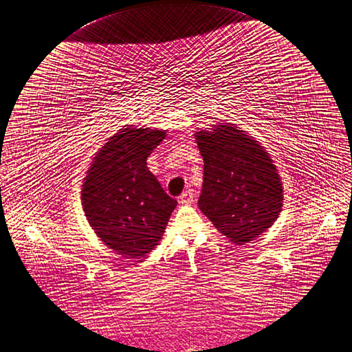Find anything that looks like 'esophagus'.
Segmentation results:
<instances>
[{
    "label": "esophagus",
    "mask_w": 352,
    "mask_h": 352,
    "mask_svg": "<svg viewBox=\"0 0 352 352\" xmlns=\"http://www.w3.org/2000/svg\"><path fill=\"white\" fill-rule=\"evenodd\" d=\"M178 200H179V203H183V205H190V203L195 201V192H192L191 190H187L179 196Z\"/></svg>",
    "instance_id": "34e87169"
}]
</instances>
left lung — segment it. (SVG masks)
<instances>
[{
	"label": "left lung",
	"instance_id": "1",
	"mask_svg": "<svg viewBox=\"0 0 352 352\" xmlns=\"http://www.w3.org/2000/svg\"><path fill=\"white\" fill-rule=\"evenodd\" d=\"M196 142L205 162L200 210L234 244L267 231L283 205L280 177L267 151L231 122L197 131Z\"/></svg>",
	"mask_w": 352,
	"mask_h": 352
}]
</instances>
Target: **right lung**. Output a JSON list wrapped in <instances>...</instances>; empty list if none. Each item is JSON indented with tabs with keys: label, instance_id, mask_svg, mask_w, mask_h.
<instances>
[{
	"label": "right lung",
	"instance_id": "right-lung-1",
	"mask_svg": "<svg viewBox=\"0 0 352 352\" xmlns=\"http://www.w3.org/2000/svg\"><path fill=\"white\" fill-rule=\"evenodd\" d=\"M165 130L121 129L100 147L82 186V205L95 234L111 250L140 258L161 241L177 200L147 168Z\"/></svg>",
	"mask_w": 352,
	"mask_h": 352
}]
</instances>
